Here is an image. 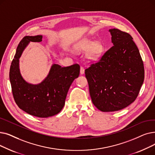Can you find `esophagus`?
<instances>
[{"label":"esophagus","instance_id":"esophagus-1","mask_svg":"<svg viewBox=\"0 0 155 155\" xmlns=\"http://www.w3.org/2000/svg\"><path fill=\"white\" fill-rule=\"evenodd\" d=\"M84 72H85L84 68L82 66H81L80 67V74H81V75H83V74H84Z\"/></svg>","mask_w":155,"mask_h":155}]
</instances>
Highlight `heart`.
I'll list each match as a JSON object with an SVG mask.
<instances>
[{"label":"heart","instance_id":"obj_1","mask_svg":"<svg viewBox=\"0 0 155 155\" xmlns=\"http://www.w3.org/2000/svg\"><path fill=\"white\" fill-rule=\"evenodd\" d=\"M104 45L99 41L84 38L80 40L73 46V50L75 52L81 53L86 52L85 58L89 61H96L101 57L104 52Z\"/></svg>","mask_w":155,"mask_h":155}]
</instances>
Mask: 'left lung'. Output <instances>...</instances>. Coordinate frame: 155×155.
<instances>
[{"mask_svg":"<svg viewBox=\"0 0 155 155\" xmlns=\"http://www.w3.org/2000/svg\"><path fill=\"white\" fill-rule=\"evenodd\" d=\"M113 47L99 62L85 70L92 103L103 112L122 110L137 98L144 78V68L130 35L109 30Z\"/></svg>","mask_w":155,"mask_h":155,"instance_id":"left-lung-1","label":"left lung"}]
</instances>
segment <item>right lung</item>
<instances>
[{
	"mask_svg": "<svg viewBox=\"0 0 155 155\" xmlns=\"http://www.w3.org/2000/svg\"><path fill=\"white\" fill-rule=\"evenodd\" d=\"M42 35L26 36L19 42L11 63L9 79L15 101L18 107L31 115L48 118L61 111L67 93L80 74L78 64L61 67L53 64L49 74L38 84L27 82L19 70V58L30 42H40Z\"/></svg>",
	"mask_w": 155,
	"mask_h": 155,
	"instance_id": "add662e5",
	"label": "right lung"
}]
</instances>
